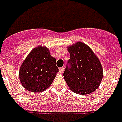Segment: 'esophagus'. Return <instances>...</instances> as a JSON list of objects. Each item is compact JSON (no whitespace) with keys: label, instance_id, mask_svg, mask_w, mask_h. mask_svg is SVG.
I'll return each instance as SVG.
<instances>
[{"label":"esophagus","instance_id":"34e87169","mask_svg":"<svg viewBox=\"0 0 122 122\" xmlns=\"http://www.w3.org/2000/svg\"><path fill=\"white\" fill-rule=\"evenodd\" d=\"M64 67H61L59 68V73H63V72H64Z\"/></svg>","mask_w":122,"mask_h":122}]
</instances>
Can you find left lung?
Instances as JSON below:
<instances>
[{"mask_svg": "<svg viewBox=\"0 0 122 122\" xmlns=\"http://www.w3.org/2000/svg\"><path fill=\"white\" fill-rule=\"evenodd\" d=\"M70 67L65 68L63 76L69 89L85 95L96 91L103 78V68L98 57L90 47L82 42L68 46Z\"/></svg>", "mask_w": 122, "mask_h": 122, "instance_id": "left-lung-1", "label": "left lung"}]
</instances>
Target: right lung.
Segmentation results:
<instances>
[{
    "mask_svg": "<svg viewBox=\"0 0 122 122\" xmlns=\"http://www.w3.org/2000/svg\"><path fill=\"white\" fill-rule=\"evenodd\" d=\"M59 71L56 59L51 57L45 46H37L27 55L19 69L20 83L31 92H42L47 89Z\"/></svg>",
    "mask_w": 122,
    "mask_h": 122,
    "instance_id": "obj_1",
    "label": "right lung"
}]
</instances>
